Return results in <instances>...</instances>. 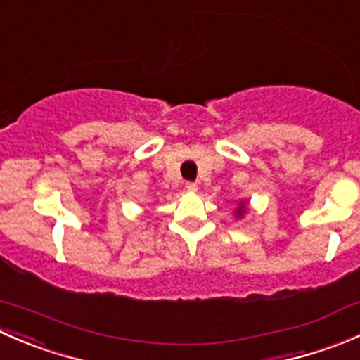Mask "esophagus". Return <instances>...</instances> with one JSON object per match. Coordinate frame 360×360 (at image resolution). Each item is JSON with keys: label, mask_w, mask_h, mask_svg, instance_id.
Returning a JSON list of instances; mask_svg holds the SVG:
<instances>
[{"label": "esophagus", "mask_w": 360, "mask_h": 360, "mask_svg": "<svg viewBox=\"0 0 360 360\" xmlns=\"http://www.w3.org/2000/svg\"><path fill=\"white\" fill-rule=\"evenodd\" d=\"M186 190L191 191V193H195V191H198V184L197 183H191V181H188V183H186Z\"/></svg>", "instance_id": "obj_1"}]
</instances>
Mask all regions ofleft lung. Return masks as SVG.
I'll list each match as a JSON object with an SVG mask.
<instances>
[{
    "label": "left lung",
    "mask_w": 360,
    "mask_h": 360,
    "mask_svg": "<svg viewBox=\"0 0 360 360\" xmlns=\"http://www.w3.org/2000/svg\"><path fill=\"white\" fill-rule=\"evenodd\" d=\"M244 212H245V205H244V202H240L238 203V209L235 210V214H237V216H242Z\"/></svg>",
    "instance_id": "1"
}]
</instances>
